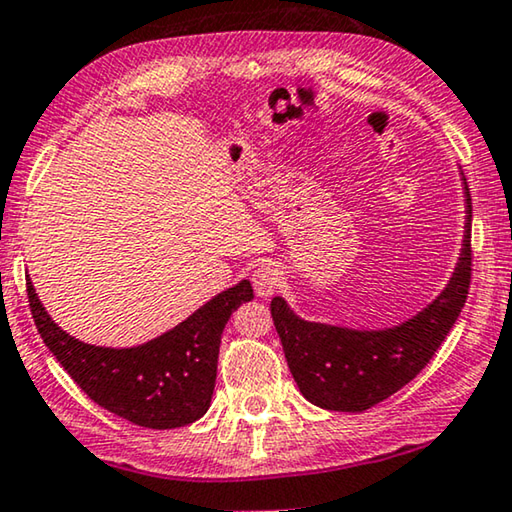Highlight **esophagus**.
<instances>
[{"label": "esophagus", "mask_w": 512, "mask_h": 512, "mask_svg": "<svg viewBox=\"0 0 512 512\" xmlns=\"http://www.w3.org/2000/svg\"><path fill=\"white\" fill-rule=\"evenodd\" d=\"M251 283H254V290L258 297H272L274 290H277L281 283L279 265H274V263L256 265L254 274H251Z\"/></svg>", "instance_id": "34e87169"}]
</instances>
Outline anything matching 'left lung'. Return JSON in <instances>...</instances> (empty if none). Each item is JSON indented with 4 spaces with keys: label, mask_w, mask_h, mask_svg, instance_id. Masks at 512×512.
<instances>
[{
    "label": "left lung",
    "mask_w": 512,
    "mask_h": 512,
    "mask_svg": "<svg viewBox=\"0 0 512 512\" xmlns=\"http://www.w3.org/2000/svg\"><path fill=\"white\" fill-rule=\"evenodd\" d=\"M465 185V238L446 288L428 306L384 329H352L297 316L283 297L270 309L288 368L309 403L364 412L412 382L435 355L465 306L471 281V196Z\"/></svg>",
    "instance_id": "1"
}]
</instances>
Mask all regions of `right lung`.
<instances>
[{
	"instance_id": "obj_1",
	"label": "right lung",
	"mask_w": 512,
	"mask_h": 512,
	"mask_svg": "<svg viewBox=\"0 0 512 512\" xmlns=\"http://www.w3.org/2000/svg\"><path fill=\"white\" fill-rule=\"evenodd\" d=\"M27 295L43 343L93 403L135 426L169 430L208 412L222 332L231 313L254 300V288L247 279L226 288L174 329L135 348L77 341L50 318L31 279Z\"/></svg>"
}]
</instances>
